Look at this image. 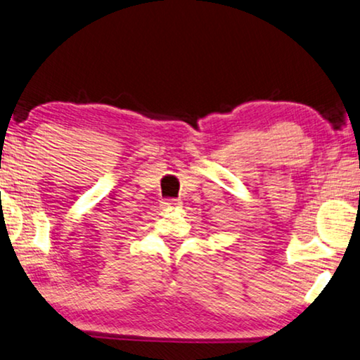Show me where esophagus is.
<instances>
[{
	"label": "esophagus",
	"mask_w": 360,
	"mask_h": 360,
	"mask_svg": "<svg viewBox=\"0 0 360 360\" xmlns=\"http://www.w3.org/2000/svg\"><path fill=\"white\" fill-rule=\"evenodd\" d=\"M164 205H165V206H170V208H172V206H176V205H179V200H174V198H172V200H167V201H164Z\"/></svg>",
	"instance_id": "34e87169"
}]
</instances>
